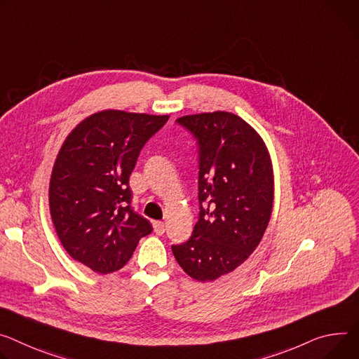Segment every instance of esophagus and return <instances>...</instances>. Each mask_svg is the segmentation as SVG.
Wrapping results in <instances>:
<instances>
[{"label":"esophagus","instance_id":"1","mask_svg":"<svg viewBox=\"0 0 359 359\" xmlns=\"http://www.w3.org/2000/svg\"><path fill=\"white\" fill-rule=\"evenodd\" d=\"M153 229H154V233L161 236L163 233H165V223L163 222H153Z\"/></svg>","mask_w":359,"mask_h":359}]
</instances>
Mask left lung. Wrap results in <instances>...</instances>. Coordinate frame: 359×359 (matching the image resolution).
Instances as JSON below:
<instances>
[{
  "label": "left lung",
  "mask_w": 359,
  "mask_h": 359,
  "mask_svg": "<svg viewBox=\"0 0 359 359\" xmlns=\"http://www.w3.org/2000/svg\"><path fill=\"white\" fill-rule=\"evenodd\" d=\"M199 149V220L172 250L182 269L206 282L235 271L257 248L273 205L268 149L239 116L213 111L176 120Z\"/></svg>",
  "instance_id": "1"
}]
</instances>
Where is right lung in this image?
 Instances as JSON below:
<instances>
[{
    "label": "right lung",
    "instance_id": "obj_1",
    "mask_svg": "<svg viewBox=\"0 0 359 359\" xmlns=\"http://www.w3.org/2000/svg\"><path fill=\"white\" fill-rule=\"evenodd\" d=\"M168 120L121 110L94 113L57 154L48 190L55 232L67 253L97 273L123 268L153 231L132 208L128 179L140 150Z\"/></svg>",
    "mask_w": 359,
    "mask_h": 359
}]
</instances>
